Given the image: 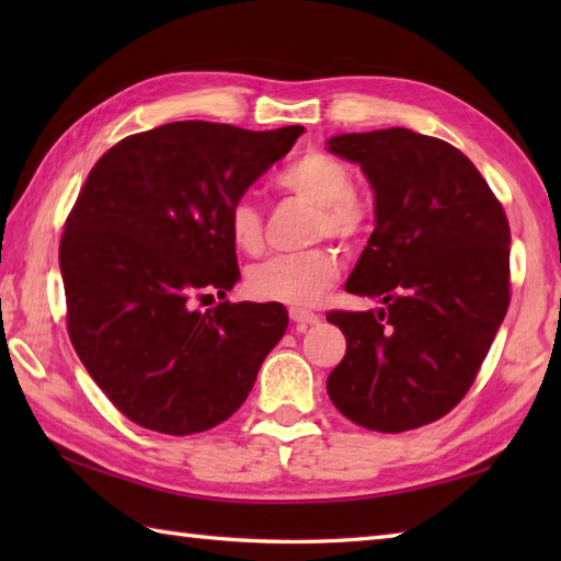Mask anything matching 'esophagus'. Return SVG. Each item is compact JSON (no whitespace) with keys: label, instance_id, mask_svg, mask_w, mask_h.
I'll return each mask as SVG.
<instances>
[{"label":"esophagus","instance_id":"34e87169","mask_svg":"<svg viewBox=\"0 0 561 561\" xmlns=\"http://www.w3.org/2000/svg\"><path fill=\"white\" fill-rule=\"evenodd\" d=\"M289 318L294 320L296 325H301V328H306V325H318V323H320V316H318V313H311V311H306V308H291Z\"/></svg>","mask_w":561,"mask_h":561}]
</instances>
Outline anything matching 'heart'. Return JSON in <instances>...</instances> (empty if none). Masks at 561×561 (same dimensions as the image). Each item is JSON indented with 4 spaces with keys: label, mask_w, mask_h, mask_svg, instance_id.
I'll list each match as a JSON object with an SVG mask.
<instances>
[{
    "label": "heart",
    "mask_w": 561,
    "mask_h": 561,
    "mask_svg": "<svg viewBox=\"0 0 561 561\" xmlns=\"http://www.w3.org/2000/svg\"><path fill=\"white\" fill-rule=\"evenodd\" d=\"M279 187L316 205L313 236L352 243L366 231L368 207L354 193L350 165L325 151H308L282 171ZM226 229L238 250L255 255L265 245L262 211L250 197H238L226 211ZM340 277V260L328 248L274 255L245 274V289L257 301L311 306Z\"/></svg>",
    "instance_id": "heart-1"
}]
</instances>
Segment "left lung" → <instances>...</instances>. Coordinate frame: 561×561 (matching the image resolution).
<instances>
[{"instance_id":"left-lung-1","label":"left lung","mask_w":561,"mask_h":561,"mask_svg":"<svg viewBox=\"0 0 561 561\" xmlns=\"http://www.w3.org/2000/svg\"><path fill=\"white\" fill-rule=\"evenodd\" d=\"M374 190L376 229L344 289L378 313L332 311L347 354L332 404L374 432L436 422L462 400L508 308L511 231L480 171L448 141L404 127L328 139Z\"/></svg>"}]
</instances>
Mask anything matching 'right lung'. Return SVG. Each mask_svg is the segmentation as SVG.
<instances>
[{
  "label": "right lung",
  "instance_id": "1",
  "mask_svg": "<svg viewBox=\"0 0 561 561\" xmlns=\"http://www.w3.org/2000/svg\"><path fill=\"white\" fill-rule=\"evenodd\" d=\"M301 135V125L169 123L117 141L91 169L59 243L67 328L127 420L207 432L253 390L287 308L197 301L226 299L241 279L226 211Z\"/></svg>",
  "mask_w": 561,
  "mask_h": 561
}]
</instances>
